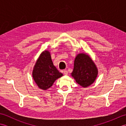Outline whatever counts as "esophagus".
<instances>
[{
	"label": "esophagus",
	"mask_w": 126,
	"mask_h": 126,
	"mask_svg": "<svg viewBox=\"0 0 126 126\" xmlns=\"http://www.w3.org/2000/svg\"><path fill=\"white\" fill-rule=\"evenodd\" d=\"M68 74V70H64L63 71V74L64 75H67Z\"/></svg>",
	"instance_id": "34e87169"
}]
</instances>
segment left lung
<instances>
[{
  "label": "left lung",
  "mask_w": 126,
  "mask_h": 126,
  "mask_svg": "<svg viewBox=\"0 0 126 126\" xmlns=\"http://www.w3.org/2000/svg\"><path fill=\"white\" fill-rule=\"evenodd\" d=\"M98 75V69L95 63L87 53H80L74 61L71 76L76 82L83 88L92 84Z\"/></svg>",
  "instance_id": "left-lung-1"
}]
</instances>
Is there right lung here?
<instances>
[{
  "label": "right lung",
  "mask_w": 126,
  "mask_h": 126,
  "mask_svg": "<svg viewBox=\"0 0 126 126\" xmlns=\"http://www.w3.org/2000/svg\"><path fill=\"white\" fill-rule=\"evenodd\" d=\"M62 76L63 74L53 65L50 52L47 50L43 51L32 71L33 79L38 88L46 90L52 86L56 79Z\"/></svg>",
  "instance_id": "obj_1"
}]
</instances>
